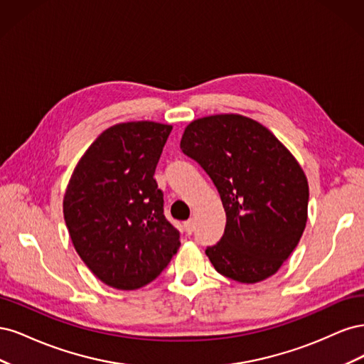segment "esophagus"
Masks as SVG:
<instances>
[{"label":"esophagus","instance_id":"obj_1","mask_svg":"<svg viewBox=\"0 0 364 364\" xmlns=\"http://www.w3.org/2000/svg\"><path fill=\"white\" fill-rule=\"evenodd\" d=\"M183 228H185L186 232L191 234L193 230H194V222H193V220H186V222L183 223Z\"/></svg>","mask_w":364,"mask_h":364}]
</instances>
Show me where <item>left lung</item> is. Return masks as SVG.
Here are the masks:
<instances>
[{"label":"left lung","instance_id":"1","mask_svg":"<svg viewBox=\"0 0 364 364\" xmlns=\"http://www.w3.org/2000/svg\"><path fill=\"white\" fill-rule=\"evenodd\" d=\"M181 149L213 179L226 213L222 240L206 249L214 269L243 284L277 273L308 218V181L291 151L266 126L238 114L191 121Z\"/></svg>","mask_w":364,"mask_h":364}]
</instances>
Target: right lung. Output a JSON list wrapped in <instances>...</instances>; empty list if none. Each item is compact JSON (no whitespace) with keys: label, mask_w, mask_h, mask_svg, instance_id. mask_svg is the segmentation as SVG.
<instances>
[{"label":"right lung","mask_w":364,"mask_h":364,"mask_svg":"<svg viewBox=\"0 0 364 364\" xmlns=\"http://www.w3.org/2000/svg\"><path fill=\"white\" fill-rule=\"evenodd\" d=\"M171 129L156 121L106 129L77 162L65 190L63 217L74 249L112 289L144 287L181 246L153 179Z\"/></svg>","instance_id":"1"}]
</instances>
